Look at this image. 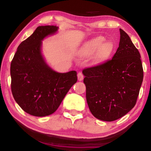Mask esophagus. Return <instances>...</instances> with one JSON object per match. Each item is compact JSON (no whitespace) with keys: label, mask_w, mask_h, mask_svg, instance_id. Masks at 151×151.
Segmentation results:
<instances>
[{"label":"esophagus","mask_w":151,"mask_h":151,"mask_svg":"<svg viewBox=\"0 0 151 151\" xmlns=\"http://www.w3.org/2000/svg\"><path fill=\"white\" fill-rule=\"evenodd\" d=\"M77 77H78V80L79 81H83V78H84V76H83V73H82L81 72L78 73V74H77Z\"/></svg>","instance_id":"obj_1"}]
</instances>
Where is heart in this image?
<instances>
[{
	"mask_svg": "<svg viewBox=\"0 0 151 151\" xmlns=\"http://www.w3.org/2000/svg\"><path fill=\"white\" fill-rule=\"evenodd\" d=\"M104 41V38L98 37L86 42L82 48L81 55L89 56L96 52L94 57V64H101L109 58L114 50V45L111 41Z\"/></svg>",
	"mask_w": 151,
	"mask_h": 151,
	"instance_id": "heart-1",
	"label": "heart"
}]
</instances>
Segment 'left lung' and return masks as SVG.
Masks as SVG:
<instances>
[{"label": "left lung", "instance_id": "left-lung-1", "mask_svg": "<svg viewBox=\"0 0 151 151\" xmlns=\"http://www.w3.org/2000/svg\"><path fill=\"white\" fill-rule=\"evenodd\" d=\"M120 34L119 47L111 60L83 70L89 109L104 121H115L133 108L143 80L139 50L121 29Z\"/></svg>", "mask_w": 151, "mask_h": 151}]
</instances>
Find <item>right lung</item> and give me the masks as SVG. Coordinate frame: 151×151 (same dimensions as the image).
Wrapping results in <instances>:
<instances>
[{
	"label": "right lung",
	"mask_w": 151,
	"mask_h": 151,
	"mask_svg": "<svg viewBox=\"0 0 151 151\" xmlns=\"http://www.w3.org/2000/svg\"><path fill=\"white\" fill-rule=\"evenodd\" d=\"M57 30L53 25L38 27L19 45L12 60V95L20 108L30 115L45 116L55 112L77 81L76 71L55 72L42 57V40Z\"/></svg>",
	"instance_id": "right-lung-1"
}]
</instances>
